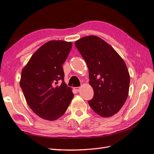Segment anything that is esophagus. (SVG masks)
I'll list each match as a JSON object with an SVG mask.
<instances>
[{"mask_svg":"<svg viewBox=\"0 0 154 154\" xmlns=\"http://www.w3.org/2000/svg\"><path fill=\"white\" fill-rule=\"evenodd\" d=\"M74 90H75L76 92H78V91H79V90H80V87H74Z\"/></svg>","mask_w":154,"mask_h":154,"instance_id":"obj_1","label":"esophagus"}]
</instances>
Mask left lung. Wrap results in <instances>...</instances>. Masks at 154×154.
Returning <instances> with one entry per match:
<instances>
[{"label":"left lung","mask_w":154,"mask_h":154,"mask_svg":"<svg viewBox=\"0 0 154 154\" xmlns=\"http://www.w3.org/2000/svg\"><path fill=\"white\" fill-rule=\"evenodd\" d=\"M74 44L87 63L89 83L94 90L88 104L101 117L112 116L123 106L128 94L130 75L124 60L96 36L83 37Z\"/></svg>","instance_id":"left-lung-1"}]
</instances>
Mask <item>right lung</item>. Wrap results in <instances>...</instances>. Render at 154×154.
Returning <instances> with one entry per match:
<instances>
[{
  "label": "right lung",
  "instance_id": "1",
  "mask_svg": "<svg viewBox=\"0 0 154 154\" xmlns=\"http://www.w3.org/2000/svg\"><path fill=\"white\" fill-rule=\"evenodd\" d=\"M71 48V42L49 41L32 55L22 69L20 86L27 103L44 119L61 117L74 97L71 88L63 81L62 67ZM60 81L61 84L58 85Z\"/></svg>",
  "mask_w": 154,
  "mask_h": 154
}]
</instances>
